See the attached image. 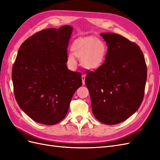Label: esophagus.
I'll return each instance as SVG.
<instances>
[{"instance_id": "34e87169", "label": "esophagus", "mask_w": 160, "mask_h": 160, "mask_svg": "<svg viewBox=\"0 0 160 160\" xmlns=\"http://www.w3.org/2000/svg\"><path fill=\"white\" fill-rule=\"evenodd\" d=\"M85 78H86V76L84 74H83L82 76V84H85Z\"/></svg>"}]
</instances>
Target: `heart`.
Wrapping results in <instances>:
<instances>
[{
    "label": "heart",
    "mask_w": 160,
    "mask_h": 160,
    "mask_svg": "<svg viewBox=\"0 0 160 160\" xmlns=\"http://www.w3.org/2000/svg\"><path fill=\"white\" fill-rule=\"evenodd\" d=\"M73 53L68 55V62L75 65V56L80 59L82 66L91 70L99 68L103 64L108 48L103 40L92 36L80 38L73 41L72 45Z\"/></svg>",
    "instance_id": "b5f03b06"
}]
</instances>
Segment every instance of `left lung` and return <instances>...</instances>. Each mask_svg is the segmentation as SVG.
Instances as JSON below:
<instances>
[{"mask_svg":"<svg viewBox=\"0 0 160 160\" xmlns=\"http://www.w3.org/2000/svg\"><path fill=\"white\" fill-rule=\"evenodd\" d=\"M108 51L103 64L87 72L85 84L94 116L105 124L128 119L140 107L145 94L147 65L138 45L115 33H101Z\"/></svg>","mask_w":160,"mask_h":160,"instance_id":"obj_1","label":"left lung"}]
</instances>
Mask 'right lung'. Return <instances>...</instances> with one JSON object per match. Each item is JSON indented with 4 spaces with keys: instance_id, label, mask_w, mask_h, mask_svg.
Here are the masks:
<instances>
[{
    "instance_id": "1",
    "label": "right lung",
    "mask_w": 160,
    "mask_h": 160,
    "mask_svg": "<svg viewBox=\"0 0 160 160\" xmlns=\"http://www.w3.org/2000/svg\"><path fill=\"white\" fill-rule=\"evenodd\" d=\"M73 28H48L26 39L12 69L15 99L31 119L45 125L63 120L81 73L68 69L67 48Z\"/></svg>"
}]
</instances>
